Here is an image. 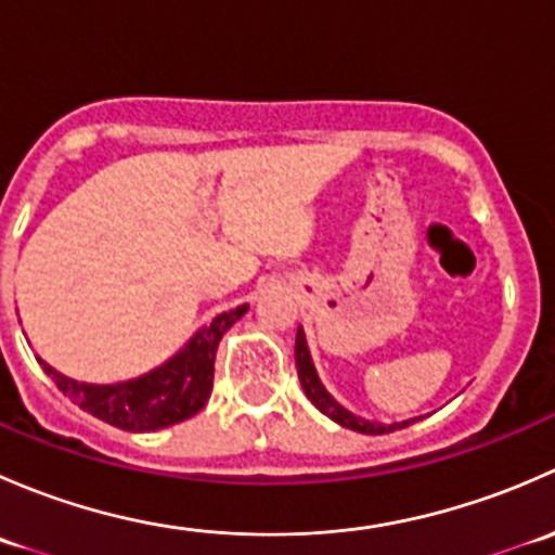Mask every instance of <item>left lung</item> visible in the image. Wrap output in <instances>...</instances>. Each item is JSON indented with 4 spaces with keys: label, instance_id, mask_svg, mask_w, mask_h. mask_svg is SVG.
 Segmentation results:
<instances>
[{
    "label": "left lung",
    "instance_id": "left-lung-1",
    "mask_svg": "<svg viewBox=\"0 0 555 555\" xmlns=\"http://www.w3.org/2000/svg\"><path fill=\"white\" fill-rule=\"evenodd\" d=\"M295 367H298V378H300V386H304L306 397H309L313 405L324 413V416H330L333 422H338L340 427L354 429V433H362V435H386V433H395V429H402V427H408V424L416 422V418H408V422H400V424L365 422V418L354 416V413L346 411L344 405H338V402L330 397V391L324 389L322 382H319L317 367H313L311 354H309V344H306V335L300 327H298V335H295Z\"/></svg>",
    "mask_w": 555,
    "mask_h": 555
}]
</instances>
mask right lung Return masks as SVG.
Segmentation results:
<instances>
[{
	"mask_svg": "<svg viewBox=\"0 0 555 555\" xmlns=\"http://www.w3.org/2000/svg\"><path fill=\"white\" fill-rule=\"evenodd\" d=\"M246 313V306L220 313L190 338L182 351L155 371L122 384H82L53 371L39 360L42 371L75 405L128 433H155L195 416L206 405L215 382V354L222 335Z\"/></svg>",
	"mask_w": 555,
	"mask_h": 555,
	"instance_id": "add662e5",
	"label": "right lung"
}]
</instances>
